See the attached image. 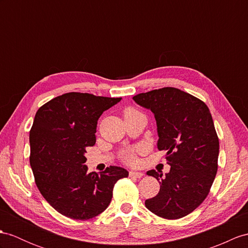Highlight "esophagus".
Here are the masks:
<instances>
[{
    "mask_svg": "<svg viewBox=\"0 0 248 248\" xmlns=\"http://www.w3.org/2000/svg\"><path fill=\"white\" fill-rule=\"evenodd\" d=\"M129 176H130V177H134V178L141 179V178L144 176V173L141 172V171H130V172H129Z\"/></svg>",
    "mask_w": 248,
    "mask_h": 248,
    "instance_id": "34e87169",
    "label": "esophagus"
}]
</instances>
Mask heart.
Segmentation results:
<instances>
[{"label": "heart", "mask_w": 248, "mask_h": 248, "mask_svg": "<svg viewBox=\"0 0 248 248\" xmlns=\"http://www.w3.org/2000/svg\"><path fill=\"white\" fill-rule=\"evenodd\" d=\"M135 112H137L135 109H132V108H128V109L125 110L124 117H125V116H129V114H132V113H135ZM138 150H139V149H130V150H127V152H126V153L124 154V159H125V161L130 163V164H132V163H135L136 160H137V158H136V153L138 152Z\"/></svg>", "instance_id": "heart-1"}]
</instances>
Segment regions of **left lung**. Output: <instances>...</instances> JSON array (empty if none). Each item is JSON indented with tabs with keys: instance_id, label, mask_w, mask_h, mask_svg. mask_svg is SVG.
<instances>
[{
	"instance_id": "8db88e82",
	"label": "left lung",
	"mask_w": 248,
	"mask_h": 248,
	"mask_svg": "<svg viewBox=\"0 0 248 248\" xmlns=\"http://www.w3.org/2000/svg\"><path fill=\"white\" fill-rule=\"evenodd\" d=\"M154 113L159 150H166L168 173L148 170L161 184L159 194L145 201L152 213L180 219L207 197L218 170L219 139L206 104L178 88L164 87L135 95Z\"/></svg>"
}]
</instances>
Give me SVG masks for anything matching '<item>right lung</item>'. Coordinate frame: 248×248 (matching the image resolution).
Here are the masks:
<instances>
[{
	"label": "right lung",
	"mask_w": 248,
	"mask_h": 248,
	"mask_svg": "<svg viewBox=\"0 0 248 248\" xmlns=\"http://www.w3.org/2000/svg\"><path fill=\"white\" fill-rule=\"evenodd\" d=\"M122 98L68 93L39 108L29 132L30 166L39 190L68 218L88 220L108 207L118 180L128 171L110 166L88 172L86 147L95 144L101 114Z\"/></svg>",
	"instance_id": "add662e5"
}]
</instances>
